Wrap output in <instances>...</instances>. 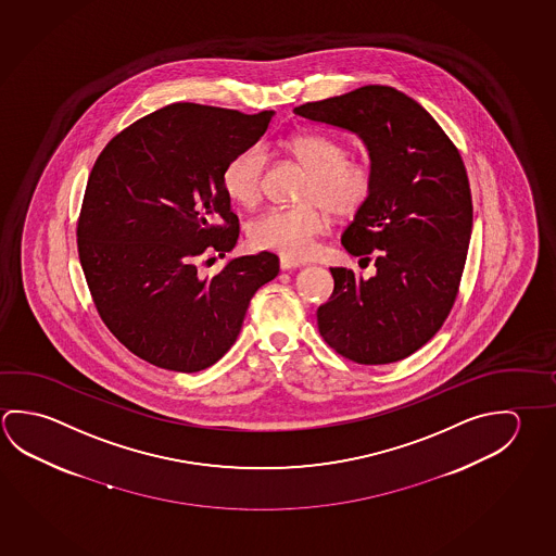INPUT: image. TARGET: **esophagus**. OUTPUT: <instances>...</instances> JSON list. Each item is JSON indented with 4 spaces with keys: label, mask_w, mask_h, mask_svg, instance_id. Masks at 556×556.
<instances>
[{
    "label": "esophagus",
    "mask_w": 556,
    "mask_h": 556,
    "mask_svg": "<svg viewBox=\"0 0 556 556\" xmlns=\"http://www.w3.org/2000/svg\"><path fill=\"white\" fill-rule=\"evenodd\" d=\"M279 267H281L282 271L299 269V267H302V262H299V260H292V257H287V255H281V257H279Z\"/></svg>",
    "instance_id": "esophagus-1"
}]
</instances>
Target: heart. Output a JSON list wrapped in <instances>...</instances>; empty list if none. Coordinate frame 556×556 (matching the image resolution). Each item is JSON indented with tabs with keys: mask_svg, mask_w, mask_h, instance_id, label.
<instances>
[{
	"mask_svg": "<svg viewBox=\"0 0 556 556\" xmlns=\"http://www.w3.org/2000/svg\"><path fill=\"white\" fill-rule=\"evenodd\" d=\"M282 148L308 172L302 199L318 201L267 211L250 226V242L257 250L304 257L330 225L328 208L320 204L330 206L336 215H355L369 201L375 176L369 164L348 160L350 150L338 138L294 135L282 142ZM265 166L267 154L260 144L238 150L223 169L226 195L238 205H255L262 197Z\"/></svg>",
	"mask_w": 556,
	"mask_h": 556,
	"instance_id": "obj_1",
	"label": "heart"
}]
</instances>
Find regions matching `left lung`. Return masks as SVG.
<instances>
[{"label": "left lung", "mask_w": 556, "mask_h": 556, "mask_svg": "<svg viewBox=\"0 0 556 556\" xmlns=\"http://www.w3.org/2000/svg\"><path fill=\"white\" fill-rule=\"evenodd\" d=\"M294 115L359 137L375 176L341 244L372 257L377 274L330 267L333 292L316 312L321 338L361 365L404 359L441 328L465 269L472 201L460 154L418 101L389 86L304 103Z\"/></svg>", "instance_id": "1"}]
</instances>
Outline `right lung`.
Masks as SVG:
<instances>
[{
    "mask_svg": "<svg viewBox=\"0 0 556 556\" xmlns=\"http://www.w3.org/2000/svg\"><path fill=\"white\" fill-rule=\"evenodd\" d=\"M274 115L174 103L99 154L79 215V262L101 320L140 359L177 372L215 365L255 291L279 274L269 252L232 257L215 277L197 274L199 255L238 242L223 169Z\"/></svg>",
    "mask_w": 556,
    "mask_h": 556,
    "instance_id": "right-lung-1",
    "label": "right lung"
}]
</instances>
